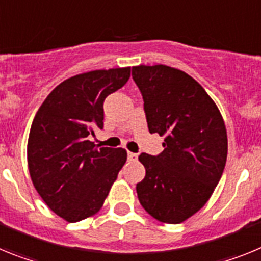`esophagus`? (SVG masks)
<instances>
[{
    "instance_id": "esophagus-1",
    "label": "esophagus",
    "mask_w": 261,
    "mask_h": 261,
    "mask_svg": "<svg viewBox=\"0 0 261 261\" xmlns=\"http://www.w3.org/2000/svg\"><path fill=\"white\" fill-rule=\"evenodd\" d=\"M128 159L129 161H132V162H136V161H137V154L128 151Z\"/></svg>"
}]
</instances>
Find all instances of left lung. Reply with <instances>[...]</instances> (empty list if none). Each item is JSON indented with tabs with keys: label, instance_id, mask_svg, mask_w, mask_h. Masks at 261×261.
Here are the masks:
<instances>
[{
	"label": "left lung",
	"instance_id": "1",
	"mask_svg": "<svg viewBox=\"0 0 261 261\" xmlns=\"http://www.w3.org/2000/svg\"><path fill=\"white\" fill-rule=\"evenodd\" d=\"M132 77L144 98L149 132L165 136L159 155L142 153L137 183L142 208L155 220L180 223L211 199L227 158L222 115L201 85L167 65H138Z\"/></svg>",
	"mask_w": 261,
	"mask_h": 261
}]
</instances>
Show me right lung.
<instances>
[{"label":"right lung","instance_id":"obj_1","mask_svg":"<svg viewBox=\"0 0 261 261\" xmlns=\"http://www.w3.org/2000/svg\"><path fill=\"white\" fill-rule=\"evenodd\" d=\"M129 77L128 66L68 78L34 117L27 142L30 176L48 208L68 222L100 211L126 162L125 149H98L89 136L103 128L105 99Z\"/></svg>","mask_w":261,"mask_h":261}]
</instances>
